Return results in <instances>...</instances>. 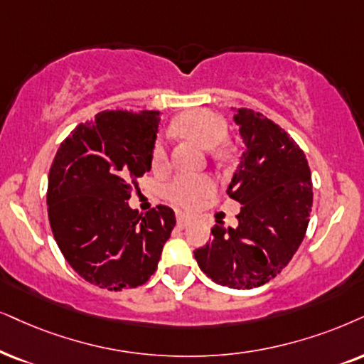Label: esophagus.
Wrapping results in <instances>:
<instances>
[{
    "mask_svg": "<svg viewBox=\"0 0 364 364\" xmlns=\"http://www.w3.org/2000/svg\"><path fill=\"white\" fill-rule=\"evenodd\" d=\"M191 222H193V216L186 215V213H179V215H178V218H176V223H178V227H179V228H185V227H188V225H190Z\"/></svg>",
    "mask_w": 364,
    "mask_h": 364,
    "instance_id": "esophagus-1",
    "label": "esophagus"
}]
</instances>
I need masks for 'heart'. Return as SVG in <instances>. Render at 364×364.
Here are the masks:
<instances>
[{
	"instance_id": "heart-1",
	"label": "heart",
	"mask_w": 364,
	"mask_h": 364,
	"mask_svg": "<svg viewBox=\"0 0 364 364\" xmlns=\"http://www.w3.org/2000/svg\"><path fill=\"white\" fill-rule=\"evenodd\" d=\"M176 129L178 132H181L188 139H193L206 149L216 148L227 137V122L218 114L205 109L183 114L176 121ZM166 146H164L163 141H158L153 148L151 164H153L154 171H161V169L166 168ZM213 190L215 183L210 176H203V174H181V176H178L169 183L166 188V196L173 203L185 206V208H193L203 198L211 195Z\"/></svg>"
}]
</instances>
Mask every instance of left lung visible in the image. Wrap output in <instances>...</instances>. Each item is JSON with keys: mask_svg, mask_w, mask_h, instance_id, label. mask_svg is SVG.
I'll return each mask as SVG.
<instances>
[{"mask_svg": "<svg viewBox=\"0 0 364 364\" xmlns=\"http://www.w3.org/2000/svg\"><path fill=\"white\" fill-rule=\"evenodd\" d=\"M243 153L227 188L242 205L238 227L216 222L213 238L196 248L200 269L232 289L260 287L291 262L304 240L312 208L304 151L282 127L252 109H233Z\"/></svg>", "mask_w": 364, "mask_h": 364, "instance_id": "8db88e82", "label": "left lung"}]
</instances>
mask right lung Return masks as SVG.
<instances>
[{"label": "right lung", "instance_id": "right-lung-1", "mask_svg": "<svg viewBox=\"0 0 364 364\" xmlns=\"http://www.w3.org/2000/svg\"><path fill=\"white\" fill-rule=\"evenodd\" d=\"M158 110H104L60 144L48 174V220L65 260L107 291L146 284L176 225L159 205L129 206L136 179L151 171Z\"/></svg>", "mask_w": 364, "mask_h": 364}]
</instances>
